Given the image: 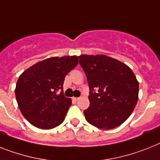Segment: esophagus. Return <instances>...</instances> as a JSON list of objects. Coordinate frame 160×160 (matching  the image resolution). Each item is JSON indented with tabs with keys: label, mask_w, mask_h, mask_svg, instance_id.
Returning a JSON list of instances; mask_svg holds the SVG:
<instances>
[{
	"label": "esophagus",
	"mask_w": 160,
	"mask_h": 160,
	"mask_svg": "<svg viewBox=\"0 0 160 160\" xmlns=\"http://www.w3.org/2000/svg\"><path fill=\"white\" fill-rule=\"evenodd\" d=\"M73 99L75 101H78L79 99V98H78V97H73Z\"/></svg>",
	"instance_id": "34e87169"
}]
</instances>
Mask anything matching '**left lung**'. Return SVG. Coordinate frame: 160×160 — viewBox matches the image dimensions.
<instances>
[{
	"instance_id": "obj_1",
	"label": "left lung",
	"mask_w": 160,
	"mask_h": 160,
	"mask_svg": "<svg viewBox=\"0 0 160 160\" xmlns=\"http://www.w3.org/2000/svg\"><path fill=\"white\" fill-rule=\"evenodd\" d=\"M79 63L89 84L86 120L98 129H111L125 122L138 99L139 85L132 69L106 55H81ZM94 89H98L93 92Z\"/></svg>"
}]
</instances>
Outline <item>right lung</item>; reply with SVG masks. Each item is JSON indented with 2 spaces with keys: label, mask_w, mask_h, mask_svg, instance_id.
I'll list each match as a JSON object with an SVG mask.
<instances>
[{
  "label": "right lung",
  "mask_w": 160,
  "mask_h": 160,
  "mask_svg": "<svg viewBox=\"0 0 160 160\" xmlns=\"http://www.w3.org/2000/svg\"><path fill=\"white\" fill-rule=\"evenodd\" d=\"M78 64V57H50L26 69L18 79L15 95L23 117L34 126L51 129L63 122L72 104L64 96L65 77Z\"/></svg>",
  "instance_id": "obj_1"
}]
</instances>
